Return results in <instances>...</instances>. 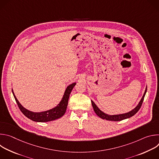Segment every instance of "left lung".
Masks as SVG:
<instances>
[{"instance_id": "1", "label": "left lung", "mask_w": 159, "mask_h": 159, "mask_svg": "<svg viewBox=\"0 0 159 159\" xmlns=\"http://www.w3.org/2000/svg\"><path fill=\"white\" fill-rule=\"evenodd\" d=\"M147 87H146V89H145V91L144 93V94L141 99V101H140L139 104L137 105V106L134 109H133L132 111L127 112V113H125V114H121V115H107V114H105L104 112H103L102 111H101L98 107V106L95 104V103L91 101V103H92V105H93V109H94V111H95L96 114L99 116L101 118L103 119V120H109V121H121V120H125V119H127V118H129L131 116H133V115H134L136 113H137L139 109H140L142 105V103H143V99H144V98H145V94L147 93Z\"/></svg>"}]
</instances>
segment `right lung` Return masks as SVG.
<instances>
[{"label": "right lung", "mask_w": 159, "mask_h": 159, "mask_svg": "<svg viewBox=\"0 0 159 159\" xmlns=\"http://www.w3.org/2000/svg\"><path fill=\"white\" fill-rule=\"evenodd\" d=\"M75 84L76 83H73L67 87L65 90L62 100L57 107L48 111L40 112H34L25 109L24 107H22V106L19 103L16 97L15 96L13 90H12V91L19 108L27 118L31 120L32 121L36 122H48L58 119L64 115L67 107L68 101H69L70 94Z\"/></svg>", "instance_id": "right-lung-1"}]
</instances>
